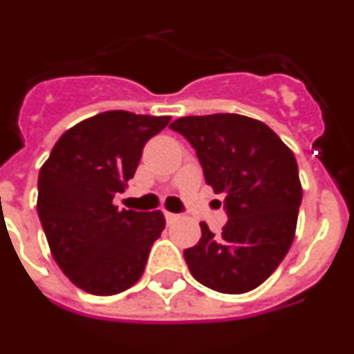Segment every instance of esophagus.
Listing matches in <instances>:
<instances>
[{
    "label": "esophagus",
    "mask_w": 354,
    "mask_h": 354,
    "mask_svg": "<svg viewBox=\"0 0 354 354\" xmlns=\"http://www.w3.org/2000/svg\"><path fill=\"white\" fill-rule=\"evenodd\" d=\"M165 218H167V221L168 223H171V221H177L180 218L179 214H175V212H168V211H165Z\"/></svg>",
    "instance_id": "34e87169"
}]
</instances>
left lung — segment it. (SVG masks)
Masks as SVG:
<instances>
[{"instance_id":"1","label":"left lung","mask_w":354,"mask_h":354,"mask_svg":"<svg viewBox=\"0 0 354 354\" xmlns=\"http://www.w3.org/2000/svg\"><path fill=\"white\" fill-rule=\"evenodd\" d=\"M196 150L205 183L225 195L228 221L202 237L184 259L200 283L243 294L271 277L296 234L303 187L294 152L271 127L237 113L180 117L170 124Z\"/></svg>"}]
</instances>
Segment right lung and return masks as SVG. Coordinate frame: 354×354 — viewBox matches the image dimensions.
Listing matches in <instances>:
<instances>
[{
    "mask_svg": "<svg viewBox=\"0 0 354 354\" xmlns=\"http://www.w3.org/2000/svg\"><path fill=\"white\" fill-rule=\"evenodd\" d=\"M171 117L104 111L65 131L39 174L37 211L53 259L84 292L111 296L142 278L165 230L161 211L118 209L145 143Z\"/></svg>",
    "mask_w": 354,
    "mask_h": 354,
    "instance_id": "add662e5",
    "label": "right lung"
}]
</instances>
